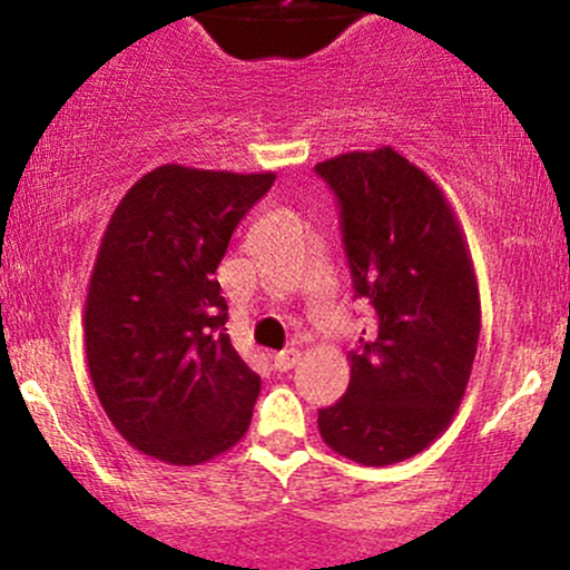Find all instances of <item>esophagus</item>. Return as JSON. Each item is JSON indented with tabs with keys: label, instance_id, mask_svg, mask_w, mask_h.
Listing matches in <instances>:
<instances>
[{
	"label": "esophagus",
	"instance_id": "obj_1",
	"mask_svg": "<svg viewBox=\"0 0 570 570\" xmlns=\"http://www.w3.org/2000/svg\"><path fill=\"white\" fill-rule=\"evenodd\" d=\"M297 358H299L297 348H286V351H281V353H276V356H273V367H276L278 372H286V370H292L294 364H297Z\"/></svg>",
	"mask_w": 570,
	"mask_h": 570
}]
</instances>
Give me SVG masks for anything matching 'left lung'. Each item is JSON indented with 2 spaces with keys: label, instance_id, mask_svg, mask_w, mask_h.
Wrapping results in <instances>:
<instances>
[{
  "label": "left lung",
  "instance_id": "obj_1",
  "mask_svg": "<svg viewBox=\"0 0 570 570\" xmlns=\"http://www.w3.org/2000/svg\"><path fill=\"white\" fill-rule=\"evenodd\" d=\"M316 174L337 198L353 297L375 313L318 431L335 453L389 466L426 450L461 404L480 340L474 265L442 189L396 149L337 155Z\"/></svg>",
  "mask_w": 570,
  "mask_h": 570
}]
</instances>
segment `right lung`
Returning <instances> with one entry per match:
<instances>
[{
	"label": "right lung",
	"instance_id": "1",
	"mask_svg": "<svg viewBox=\"0 0 570 570\" xmlns=\"http://www.w3.org/2000/svg\"><path fill=\"white\" fill-rule=\"evenodd\" d=\"M273 181L171 163L117 203L85 299V356L104 412L144 455L195 466L252 423L259 375L233 348L214 273Z\"/></svg>",
	"mask_w": 570,
	"mask_h": 570
}]
</instances>
